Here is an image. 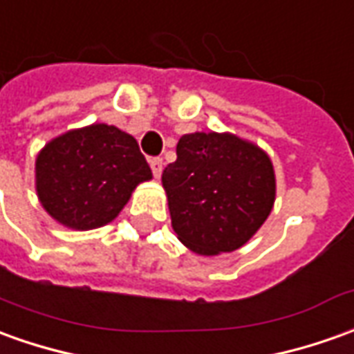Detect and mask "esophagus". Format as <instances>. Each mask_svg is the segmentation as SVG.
<instances>
[{
	"instance_id": "esophagus-1",
	"label": "esophagus",
	"mask_w": 354,
	"mask_h": 354,
	"mask_svg": "<svg viewBox=\"0 0 354 354\" xmlns=\"http://www.w3.org/2000/svg\"><path fill=\"white\" fill-rule=\"evenodd\" d=\"M150 167H152V173L153 177H160L163 171V160L162 158H152L150 160Z\"/></svg>"
}]
</instances>
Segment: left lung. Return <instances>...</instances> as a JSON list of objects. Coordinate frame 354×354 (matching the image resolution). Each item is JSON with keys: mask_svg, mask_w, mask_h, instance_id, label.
Wrapping results in <instances>:
<instances>
[{"mask_svg": "<svg viewBox=\"0 0 354 354\" xmlns=\"http://www.w3.org/2000/svg\"><path fill=\"white\" fill-rule=\"evenodd\" d=\"M162 183L173 231L185 247L206 256L243 247L275 201L270 158L233 135H183Z\"/></svg>", "mask_w": 354, "mask_h": 354, "instance_id": "obj_1", "label": "left lung"}]
</instances>
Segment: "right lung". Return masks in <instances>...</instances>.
<instances>
[{"instance_id": "add662e5", "label": "right lung", "mask_w": 354, "mask_h": 354, "mask_svg": "<svg viewBox=\"0 0 354 354\" xmlns=\"http://www.w3.org/2000/svg\"><path fill=\"white\" fill-rule=\"evenodd\" d=\"M150 165L131 135L113 125L69 131L36 158V191L46 212L71 229H96L123 209Z\"/></svg>"}]
</instances>
